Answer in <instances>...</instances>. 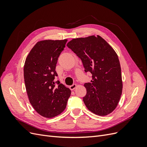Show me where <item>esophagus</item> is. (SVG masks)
I'll use <instances>...</instances> for the list:
<instances>
[{"label":"esophagus","mask_w":147,"mask_h":147,"mask_svg":"<svg viewBox=\"0 0 147 147\" xmlns=\"http://www.w3.org/2000/svg\"><path fill=\"white\" fill-rule=\"evenodd\" d=\"M76 87H77V84H73L72 85L70 86L69 88L70 89V90H75V88H76Z\"/></svg>","instance_id":"34e87169"}]
</instances>
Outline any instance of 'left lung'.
<instances>
[{
  "mask_svg": "<svg viewBox=\"0 0 147 147\" xmlns=\"http://www.w3.org/2000/svg\"><path fill=\"white\" fill-rule=\"evenodd\" d=\"M81 59L85 72L92 74L91 83L84 84L83 100L88 109L106 116L116 109L123 90L121 65L117 53L99 35L74 38L67 44Z\"/></svg>",
  "mask_w": 147,
  "mask_h": 147,
  "instance_id": "obj_1",
  "label": "left lung"
}]
</instances>
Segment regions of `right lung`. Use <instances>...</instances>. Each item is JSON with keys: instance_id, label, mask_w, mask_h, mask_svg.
I'll return each mask as SVG.
<instances>
[{"instance_id": "1", "label": "right lung", "mask_w": 147, "mask_h": 147, "mask_svg": "<svg viewBox=\"0 0 147 147\" xmlns=\"http://www.w3.org/2000/svg\"><path fill=\"white\" fill-rule=\"evenodd\" d=\"M67 40L38 42L26 57L24 78L30 104L41 116L51 118L65 110L71 91L59 81L55 84L58 57Z\"/></svg>"}]
</instances>
